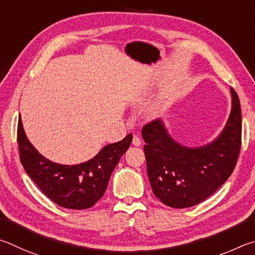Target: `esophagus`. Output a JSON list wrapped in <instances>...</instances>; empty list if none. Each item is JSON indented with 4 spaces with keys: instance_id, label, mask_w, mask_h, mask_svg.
Wrapping results in <instances>:
<instances>
[{
    "instance_id": "1",
    "label": "esophagus",
    "mask_w": 255,
    "mask_h": 255,
    "mask_svg": "<svg viewBox=\"0 0 255 255\" xmlns=\"http://www.w3.org/2000/svg\"><path fill=\"white\" fill-rule=\"evenodd\" d=\"M141 140H140V137L139 136H136V135H134L133 136V139H132V144L133 145H135V146H140L141 145Z\"/></svg>"
}]
</instances>
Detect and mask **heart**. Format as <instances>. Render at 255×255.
<instances>
[{"label": "heart", "mask_w": 255, "mask_h": 255, "mask_svg": "<svg viewBox=\"0 0 255 255\" xmlns=\"http://www.w3.org/2000/svg\"><path fill=\"white\" fill-rule=\"evenodd\" d=\"M167 109V104H166V101L163 100V98H159L157 102H154L152 105L150 106L149 109V115L151 118H159L160 115H162L164 113V111Z\"/></svg>", "instance_id": "obj_1"}]
</instances>
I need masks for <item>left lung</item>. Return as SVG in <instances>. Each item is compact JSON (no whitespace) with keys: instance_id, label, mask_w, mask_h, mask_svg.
<instances>
[{"instance_id":"left-lung-1","label":"left lung","mask_w":255,"mask_h":255,"mask_svg":"<svg viewBox=\"0 0 255 255\" xmlns=\"http://www.w3.org/2000/svg\"><path fill=\"white\" fill-rule=\"evenodd\" d=\"M232 109L221 134L207 144L190 148L171 137L163 120L142 128L144 154L154 196L172 208L204 202L232 175L242 135V114L238 94L231 88Z\"/></svg>"}]
</instances>
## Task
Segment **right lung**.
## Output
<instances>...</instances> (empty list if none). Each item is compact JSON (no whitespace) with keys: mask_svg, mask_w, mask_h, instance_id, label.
Segmentation results:
<instances>
[{"mask_svg":"<svg viewBox=\"0 0 255 255\" xmlns=\"http://www.w3.org/2000/svg\"><path fill=\"white\" fill-rule=\"evenodd\" d=\"M131 142L132 134H128L122 141L105 145L88 161L68 166L40 154L26 137L21 116L17 124L20 160L25 172L48 198L69 209L89 208L103 197L112 172Z\"/></svg>","mask_w":255,"mask_h":255,"instance_id":"obj_1","label":"right lung"}]
</instances>
